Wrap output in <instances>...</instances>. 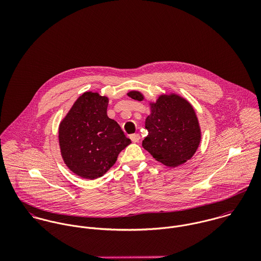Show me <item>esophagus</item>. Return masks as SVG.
<instances>
[{"mask_svg":"<svg viewBox=\"0 0 261 261\" xmlns=\"http://www.w3.org/2000/svg\"><path fill=\"white\" fill-rule=\"evenodd\" d=\"M129 138H130V140H132L134 143H138V142L140 141V139H141V137H140V135H139V134L130 135V136H129Z\"/></svg>","mask_w":261,"mask_h":261,"instance_id":"obj_1","label":"esophagus"}]
</instances>
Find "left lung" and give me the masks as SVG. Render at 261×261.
<instances>
[{
    "label": "left lung",
    "mask_w": 261,
    "mask_h": 261,
    "mask_svg": "<svg viewBox=\"0 0 261 261\" xmlns=\"http://www.w3.org/2000/svg\"><path fill=\"white\" fill-rule=\"evenodd\" d=\"M127 95L139 101L145 99L140 91H129ZM149 105L151 112L146 118L149 135L143 141L144 149L168 167L184 164L201 142V129L193 107L175 93L161 95Z\"/></svg>",
    "instance_id": "8db88e82"
}]
</instances>
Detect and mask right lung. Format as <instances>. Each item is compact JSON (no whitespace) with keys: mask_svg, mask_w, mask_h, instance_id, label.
<instances>
[{"mask_svg":"<svg viewBox=\"0 0 261 261\" xmlns=\"http://www.w3.org/2000/svg\"><path fill=\"white\" fill-rule=\"evenodd\" d=\"M109 98L97 92L80 95L59 125V146L66 166L77 176L105 175L132 142L108 116Z\"/></svg>","mask_w":261,"mask_h":261,"instance_id":"add662e5","label":"right lung"}]
</instances>
